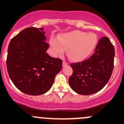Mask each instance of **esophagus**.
I'll return each mask as SVG.
<instances>
[{
    "label": "esophagus",
    "instance_id": "1",
    "mask_svg": "<svg viewBox=\"0 0 124 124\" xmlns=\"http://www.w3.org/2000/svg\"><path fill=\"white\" fill-rule=\"evenodd\" d=\"M68 65V63H67L66 61H63V67H64V66H65V65Z\"/></svg>",
    "mask_w": 124,
    "mask_h": 124
}]
</instances>
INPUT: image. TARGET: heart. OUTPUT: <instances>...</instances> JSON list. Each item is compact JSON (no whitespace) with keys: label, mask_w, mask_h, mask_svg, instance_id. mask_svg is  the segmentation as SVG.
<instances>
[{"label":"heart","mask_w":124,"mask_h":124,"mask_svg":"<svg viewBox=\"0 0 124 124\" xmlns=\"http://www.w3.org/2000/svg\"><path fill=\"white\" fill-rule=\"evenodd\" d=\"M98 40L95 33L76 31L62 35L58 39L52 38L50 44L56 56H62L67 50V56L70 60L80 61L93 52Z\"/></svg>","instance_id":"heart-1"}]
</instances>
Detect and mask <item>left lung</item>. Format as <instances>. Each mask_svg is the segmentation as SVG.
<instances>
[{
  "instance_id": "left-lung-1",
  "label": "left lung",
  "mask_w": 124,
  "mask_h": 124,
  "mask_svg": "<svg viewBox=\"0 0 124 124\" xmlns=\"http://www.w3.org/2000/svg\"><path fill=\"white\" fill-rule=\"evenodd\" d=\"M114 57L113 44L107 37H102L89 58L70 64L73 71L68 82L72 89L84 95L102 89L112 76Z\"/></svg>"
}]
</instances>
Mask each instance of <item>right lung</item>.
<instances>
[{
  "mask_svg": "<svg viewBox=\"0 0 124 124\" xmlns=\"http://www.w3.org/2000/svg\"><path fill=\"white\" fill-rule=\"evenodd\" d=\"M43 27H27L11 39L7 68L18 89L30 95H39L52 87L62 69V61L46 53L49 45Z\"/></svg>",
  "mask_w": 124,
  "mask_h": 124,
  "instance_id": "1",
  "label": "right lung"
}]
</instances>
